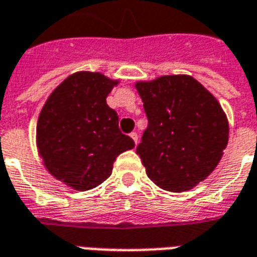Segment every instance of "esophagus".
I'll list each match as a JSON object with an SVG mask.
<instances>
[{"instance_id": "34e87169", "label": "esophagus", "mask_w": 257, "mask_h": 257, "mask_svg": "<svg viewBox=\"0 0 257 257\" xmlns=\"http://www.w3.org/2000/svg\"><path fill=\"white\" fill-rule=\"evenodd\" d=\"M129 136H131V138H132V140H134L135 143L138 145V142H139V136H138V134H136V132H132V134L129 135Z\"/></svg>"}]
</instances>
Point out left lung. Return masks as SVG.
<instances>
[{"mask_svg":"<svg viewBox=\"0 0 257 257\" xmlns=\"http://www.w3.org/2000/svg\"><path fill=\"white\" fill-rule=\"evenodd\" d=\"M149 125L136 153L160 189L182 193L213 172L228 143L220 103L186 74L135 84Z\"/></svg>","mask_w":257,"mask_h":257,"instance_id":"1","label":"left lung"}]
</instances>
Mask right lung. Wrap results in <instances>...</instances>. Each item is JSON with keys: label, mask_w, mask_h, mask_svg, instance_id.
I'll return each mask as SVG.
<instances>
[{"label": "right lung", "mask_w": 257, "mask_h": 257, "mask_svg": "<svg viewBox=\"0 0 257 257\" xmlns=\"http://www.w3.org/2000/svg\"><path fill=\"white\" fill-rule=\"evenodd\" d=\"M101 73L78 71L49 95L37 122V149L53 178L78 191L110 178L112 164L135 142L118 128L107 95L118 85Z\"/></svg>", "instance_id": "add662e5"}]
</instances>
